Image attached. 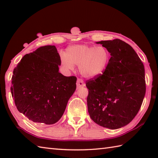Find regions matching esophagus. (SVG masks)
Instances as JSON below:
<instances>
[{"label": "esophagus", "instance_id": "34e87169", "mask_svg": "<svg viewBox=\"0 0 158 158\" xmlns=\"http://www.w3.org/2000/svg\"><path fill=\"white\" fill-rule=\"evenodd\" d=\"M85 85V83L83 82V80L81 79H78L77 81V87L78 88H81V87H84Z\"/></svg>", "mask_w": 158, "mask_h": 158}]
</instances>
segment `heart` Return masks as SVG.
I'll return each mask as SVG.
<instances>
[{"instance_id": "b5f03b06", "label": "heart", "mask_w": 158, "mask_h": 158, "mask_svg": "<svg viewBox=\"0 0 158 158\" xmlns=\"http://www.w3.org/2000/svg\"><path fill=\"white\" fill-rule=\"evenodd\" d=\"M62 58V64L68 69L79 65L80 73L88 78L98 77L109 64L110 53L103 46L75 45L67 48Z\"/></svg>"}]
</instances>
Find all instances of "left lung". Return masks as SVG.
Returning a JSON list of instances; mask_svg holds the SVG:
<instances>
[{"label": "left lung", "instance_id": "obj_1", "mask_svg": "<svg viewBox=\"0 0 158 158\" xmlns=\"http://www.w3.org/2000/svg\"><path fill=\"white\" fill-rule=\"evenodd\" d=\"M110 57L104 73L86 81L88 113L98 125L115 130L138 113L146 92L144 65L136 52L122 40L96 42Z\"/></svg>", "mask_w": 158, "mask_h": 158}]
</instances>
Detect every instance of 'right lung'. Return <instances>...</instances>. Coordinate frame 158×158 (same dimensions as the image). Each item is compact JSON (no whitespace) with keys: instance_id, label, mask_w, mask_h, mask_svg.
I'll use <instances>...</instances> for the list:
<instances>
[{"instance_id":"add662e5","label":"right lung","mask_w":158,"mask_h":158,"mask_svg":"<svg viewBox=\"0 0 158 158\" xmlns=\"http://www.w3.org/2000/svg\"><path fill=\"white\" fill-rule=\"evenodd\" d=\"M60 64L56 46L46 45L25 55L13 70L11 92L15 106L33 122H58L75 91L77 77L59 73Z\"/></svg>"}]
</instances>
